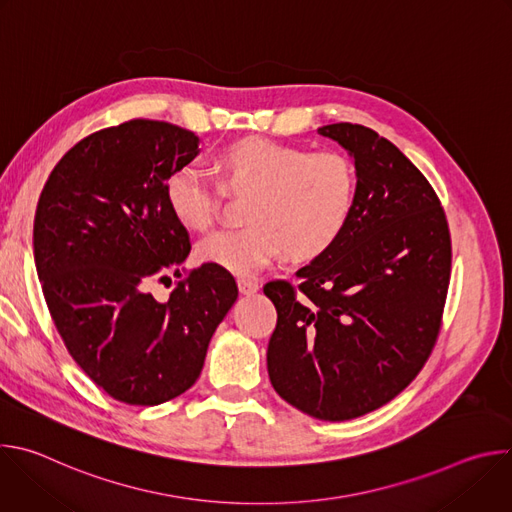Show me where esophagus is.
<instances>
[{
  "mask_svg": "<svg viewBox=\"0 0 512 512\" xmlns=\"http://www.w3.org/2000/svg\"><path fill=\"white\" fill-rule=\"evenodd\" d=\"M237 285H239V291L243 296H253L259 291V283L255 279H247V277H241L237 279Z\"/></svg>",
  "mask_w": 512,
  "mask_h": 512,
  "instance_id": "34e87169",
  "label": "esophagus"
}]
</instances>
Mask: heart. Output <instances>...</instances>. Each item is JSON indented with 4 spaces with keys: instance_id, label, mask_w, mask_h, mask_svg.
Returning <instances> with one entry per match:
<instances>
[{
    "instance_id": "b5f03b06",
    "label": "heart",
    "mask_w": 512,
    "mask_h": 512,
    "mask_svg": "<svg viewBox=\"0 0 512 512\" xmlns=\"http://www.w3.org/2000/svg\"><path fill=\"white\" fill-rule=\"evenodd\" d=\"M227 190L249 194L239 229H221L198 243L202 261L235 275H255L283 251L314 259L344 233L356 202L354 164L338 152H318L267 137L229 143L216 158ZM223 186L198 164L176 168L166 202L190 229H208L221 206Z\"/></svg>"
}]
</instances>
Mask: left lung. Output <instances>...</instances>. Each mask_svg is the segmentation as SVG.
Returning <instances> with one entry per match:
<instances>
[{
  "instance_id": "obj_1",
  "label": "left lung",
  "mask_w": 512,
  "mask_h": 512,
  "mask_svg": "<svg viewBox=\"0 0 512 512\" xmlns=\"http://www.w3.org/2000/svg\"><path fill=\"white\" fill-rule=\"evenodd\" d=\"M354 160L356 202L340 239L298 269L300 291L269 281L277 310L269 381L302 413L346 421L397 397L440 334L452 243L425 176L377 131L318 129Z\"/></svg>"
}]
</instances>
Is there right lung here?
<instances>
[{"label": "right lung", "instance_id": "add662e5", "mask_svg": "<svg viewBox=\"0 0 512 512\" xmlns=\"http://www.w3.org/2000/svg\"><path fill=\"white\" fill-rule=\"evenodd\" d=\"M198 143L166 121L101 129L64 154L38 200L34 259L54 326L83 373L127 405L188 391L239 296L233 275L212 263L192 269L166 302L148 291L154 277H180L190 253L166 182Z\"/></svg>", "mask_w": 512, "mask_h": 512}]
</instances>
